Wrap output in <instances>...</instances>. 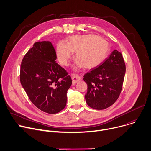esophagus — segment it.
Returning a JSON list of instances; mask_svg holds the SVG:
<instances>
[{"label": "esophagus", "instance_id": "34e87169", "mask_svg": "<svg viewBox=\"0 0 151 151\" xmlns=\"http://www.w3.org/2000/svg\"><path fill=\"white\" fill-rule=\"evenodd\" d=\"M72 83L73 84H76L79 80L81 79V77L78 74L73 73L72 74Z\"/></svg>", "mask_w": 151, "mask_h": 151}]
</instances>
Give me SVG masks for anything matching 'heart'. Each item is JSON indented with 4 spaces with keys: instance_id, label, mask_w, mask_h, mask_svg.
I'll return each mask as SVG.
<instances>
[{
    "instance_id": "obj_1",
    "label": "heart",
    "mask_w": 151,
    "mask_h": 151,
    "mask_svg": "<svg viewBox=\"0 0 151 151\" xmlns=\"http://www.w3.org/2000/svg\"><path fill=\"white\" fill-rule=\"evenodd\" d=\"M110 51L109 43L95 35L74 36L67 44L60 42L57 47V56L63 65H68L75 52L77 67L85 69L94 68L101 64Z\"/></svg>"
}]
</instances>
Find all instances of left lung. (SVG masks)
Instances as JSON below:
<instances>
[{
    "label": "left lung",
    "instance_id": "obj_1",
    "mask_svg": "<svg viewBox=\"0 0 151 151\" xmlns=\"http://www.w3.org/2000/svg\"><path fill=\"white\" fill-rule=\"evenodd\" d=\"M125 73L122 54L114 50L99 66L83 75L87 84L85 97L93 109L103 110L112 105L121 94Z\"/></svg>",
    "mask_w": 151,
    "mask_h": 151
}]
</instances>
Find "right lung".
Returning <instances> with one entry per match:
<instances>
[{
	"label": "right lung",
	"mask_w": 151,
	"mask_h": 151,
	"mask_svg": "<svg viewBox=\"0 0 151 151\" xmlns=\"http://www.w3.org/2000/svg\"><path fill=\"white\" fill-rule=\"evenodd\" d=\"M56 58L51 42H37L25 54L20 67V82L29 99L40 111L51 114L66 107L67 91L72 83Z\"/></svg>",
	"instance_id": "right-lung-1"
}]
</instances>
